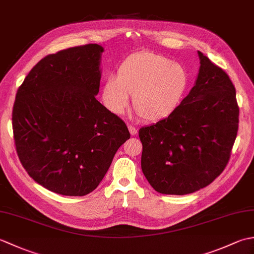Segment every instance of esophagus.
Masks as SVG:
<instances>
[{
    "label": "esophagus",
    "instance_id": "esophagus-1",
    "mask_svg": "<svg viewBox=\"0 0 254 254\" xmlns=\"http://www.w3.org/2000/svg\"><path fill=\"white\" fill-rule=\"evenodd\" d=\"M127 127H128V131H130V134H131V135H135V134L137 133V128H136L135 127L131 126V124H128Z\"/></svg>",
    "mask_w": 254,
    "mask_h": 254
}]
</instances>
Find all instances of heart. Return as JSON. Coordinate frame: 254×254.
<instances>
[{
  "label": "heart",
  "mask_w": 254,
  "mask_h": 254,
  "mask_svg": "<svg viewBox=\"0 0 254 254\" xmlns=\"http://www.w3.org/2000/svg\"><path fill=\"white\" fill-rule=\"evenodd\" d=\"M189 86L187 69L170 59L153 52H139L124 60L117 75L105 80L102 100L107 109L120 116L130 104L147 121L170 116Z\"/></svg>",
  "instance_id": "obj_1"
}]
</instances>
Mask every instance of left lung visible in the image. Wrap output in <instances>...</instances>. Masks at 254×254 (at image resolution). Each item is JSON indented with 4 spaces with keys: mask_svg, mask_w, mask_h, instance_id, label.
Here are the masks:
<instances>
[{
    "mask_svg": "<svg viewBox=\"0 0 254 254\" xmlns=\"http://www.w3.org/2000/svg\"><path fill=\"white\" fill-rule=\"evenodd\" d=\"M197 53L201 66L189 95L170 116L138 131L143 174L163 194L185 195L212 183L227 165L238 132L234 84Z\"/></svg>",
    "mask_w": 254,
    "mask_h": 254,
    "instance_id": "obj_1",
    "label": "left lung"
}]
</instances>
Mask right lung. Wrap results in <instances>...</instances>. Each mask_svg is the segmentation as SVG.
<instances>
[{
  "mask_svg": "<svg viewBox=\"0 0 254 254\" xmlns=\"http://www.w3.org/2000/svg\"><path fill=\"white\" fill-rule=\"evenodd\" d=\"M104 48L78 46L38 62L13 107L14 141L28 175L58 194L83 196L104 179L127 124L96 99Z\"/></svg>",
  "mask_w": 254,
  "mask_h": 254,
  "instance_id": "obj_1",
  "label": "right lung"
}]
</instances>
